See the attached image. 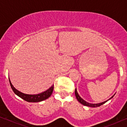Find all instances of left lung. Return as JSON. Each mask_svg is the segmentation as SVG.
Instances as JSON below:
<instances>
[{"instance_id":"obj_1","label":"left lung","mask_w":127,"mask_h":127,"mask_svg":"<svg viewBox=\"0 0 127 127\" xmlns=\"http://www.w3.org/2000/svg\"><path fill=\"white\" fill-rule=\"evenodd\" d=\"M74 93H75V95H76V98H77V99L78 101H79L80 103L82 104V105H84V106H89V107H99L100 106H101L103 105V104L105 103L106 102L108 101L109 100H110L112 99L113 97L114 96V95L116 94H114V95H113V96L111 97L109 99H107V100H106V101H104L103 102H101V103H88V102H86V100H84L83 99V98H81L80 96V95H79V94H78L77 91V89H75V92H74Z\"/></svg>"}]
</instances>
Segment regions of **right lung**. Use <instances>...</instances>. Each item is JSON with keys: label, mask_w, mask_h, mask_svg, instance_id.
<instances>
[{"label": "right lung", "mask_w": 127, "mask_h": 127, "mask_svg": "<svg viewBox=\"0 0 127 127\" xmlns=\"http://www.w3.org/2000/svg\"><path fill=\"white\" fill-rule=\"evenodd\" d=\"M9 81L10 86H11V87L12 88V90H13V91H14V93L17 95H18L19 97H20L21 98H22V99L25 100L26 101L29 102H39L47 99H48L50 96H51L54 90V85H53L51 87H50L48 90H47L46 91L43 92V93L38 94H26L22 93L21 92L19 91L18 90H17L16 88L13 86V84H11L10 79Z\"/></svg>", "instance_id": "1"}]
</instances>
